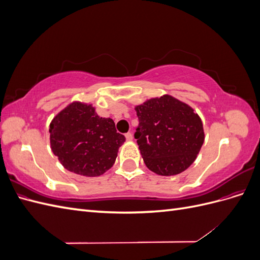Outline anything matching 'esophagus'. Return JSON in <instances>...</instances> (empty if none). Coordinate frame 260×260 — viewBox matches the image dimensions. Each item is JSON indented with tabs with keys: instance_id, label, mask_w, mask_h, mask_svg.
<instances>
[{
	"instance_id": "esophagus-1",
	"label": "esophagus",
	"mask_w": 260,
	"mask_h": 260,
	"mask_svg": "<svg viewBox=\"0 0 260 260\" xmlns=\"http://www.w3.org/2000/svg\"><path fill=\"white\" fill-rule=\"evenodd\" d=\"M125 139H127V141H132V139H133L132 133H131V132L125 133Z\"/></svg>"
}]
</instances>
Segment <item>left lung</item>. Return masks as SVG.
<instances>
[{"mask_svg":"<svg viewBox=\"0 0 260 260\" xmlns=\"http://www.w3.org/2000/svg\"><path fill=\"white\" fill-rule=\"evenodd\" d=\"M136 112L135 138L146 167L159 176H175L190 167L205 139L194 109L166 94L136 106Z\"/></svg>","mask_w":260,"mask_h":260,"instance_id":"8db88e82","label":"left lung"}]
</instances>
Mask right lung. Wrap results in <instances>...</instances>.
I'll list each match as a JSON object with an SVG mask.
<instances>
[{
  "label": "right lung",
  "instance_id": "obj_1",
  "mask_svg": "<svg viewBox=\"0 0 260 260\" xmlns=\"http://www.w3.org/2000/svg\"><path fill=\"white\" fill-rule=\"evenodd\" d=\"M125 138L111 118H102L91 104L74 102L53 118L50 142L67 170L85 177L103 175L115 164Z\"/></svg>",
  "mask_w": 260,
  "mask_h": 260
}]
</instances>
